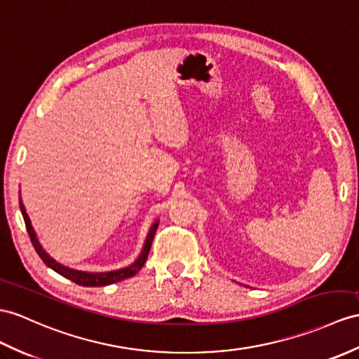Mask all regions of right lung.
Listing matches in <instances>:
<instances>
[{"label":"right lung","mask_w":359,"mask_h":359,"mask_svg":"<svg viewBox=\"0 0 359 359\" xmlns=\"http://www.w3.org/2000/svg\"><path fill=\"white\" fill-rule=\"evenodd\" d=\"M20 208H21V213H22L24 222H25V229H27V233L30 236V241L33 243L34 250H36V252L39 255V257L42 259L43 264H46L48 268H51L53 271H56L57 274H60L65 278H69V280L77 283V285H81V286H107V285L121 282V280H125V278L135 276L144 265L147 255H149V250H151V245H152L155 231H156V229H158V224H160V221H155L151 225V229H149V231H147V236H146V241L143 243V248H142V251H140L138 257L133 262V264L128 265V266H123V268H118V269L93 273V271H79V269H74V268L65 266V265L59 264V262H56L53 257H51L48 252L42 248L41 242H39L38 236H36V231L33 230L30 217H29L27 212H25V207L22 204L21 198H20Z\"/></svg>","instance_id":"add662e5"}]
</instances>
